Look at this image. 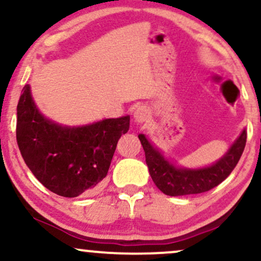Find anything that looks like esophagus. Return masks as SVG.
Here are the masks:
<instances>
[{
    "label": "esophagus",
    "instance_id": "34e87169",
    "mask_svg": "<svg viewBox=\"0 0 261 261\" xmlns=\"http://www.w3.org/2000/svg\"><path fill=\"white\" fill-rule=\"evenodd\" d=\"M148 118H149V112L145 106L137 107L136 110L134 112L135 121L139 122V124H142V122H145Z\"/></svg>",
    "mask_w": 261,
    "mask_h": 261
}]
</instances>
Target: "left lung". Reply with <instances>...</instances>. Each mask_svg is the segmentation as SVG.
Segmentation results:
<instances>
[{
  "instance_id": "obj_1",
  "label": "left lung",
  "mask_w": 261,
  "mask_h": 261,
  "mask_svg": "<svg viewBox=\"0 0 261 261\" xmlns=\"http://www.w3.org/2000/svg\"><path fill=\"white\" fill-rule=\"evenodd\" d=\"M139 139L145 151L149 174L157 188L166 195L181 196L205 193L221 184L241 160L247 142V133L245 130L242 131L241 136L220 161L212 166L200 169L175 167L151 145L145 135H139Z\"/></svg>"
}]
</instances>
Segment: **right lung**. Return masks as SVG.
<instances>
[{
	"label": "right lung",
	"instance_id": "add662e5",
	"mask_svg": "<svg viewBox=\"0 0 261 261\" xmlns=\"http://www.w3.org/2000/svg\"><path fill=\"white\" fill-rule=\"evenodd\" d=\"M130 127V116L67 127L44 118L31 87L22 89L17 106V143L35 178L64 197L91 191L106 178L118 141Z\"/></svg>",
	"mask_w": 261,
	"mask_h": 261
}]
</instances>
